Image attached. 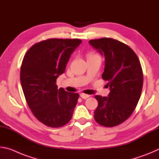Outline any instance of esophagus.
<instances>
[{
  "label": "esophagus",
  "mask_w": 159,
  "mask_h": 159,
  "mask_svg": "<svg viewBox=\"0 0 159 159\" xmlns=\"http://www.w3.org/2000/svg\"><path fill=\"white\" fill-rule=\"evenodd\" d=\"M80 98L83 99H87L88 98H89L90 97V95H87V94H84V93H80Z\"/></svg>",
  "instance_id": "obj_1"
}]
</instances>
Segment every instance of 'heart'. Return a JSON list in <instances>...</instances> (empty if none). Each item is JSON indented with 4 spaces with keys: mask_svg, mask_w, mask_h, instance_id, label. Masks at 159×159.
Instances as JSON below:
<instances>
[{
    "mask_svg": "<svg viewBox=\"0 0 159 159\" xmlns=\"http://www.w3.org/2000/svg\"><path fill=\"white\" fill-rule=\"evenodd\" d=\"M90 56H98V57H99V55H96V54H91V55H90Z\"/></svg>",
    "mask_w": 159,
    "mask_h": 159,
    "instance_id": "b5f03b06",
    "label": "heart"
}]
</instances>
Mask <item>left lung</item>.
<instances>
[{"mask_svg": "<svg viewBox=\"0 0 159 159\" xmlns=\"http://www.w3.org/2000/svg\"><path fill=\"white\" fill-rule=\"evenodd\" d=\"M104 57L102 78L107 80L108 97L95 96L98 106L94 112L99 125L114 127L130 116L138 103L143 85L140 62L134 51L123 43L110 38L89 41Z\"/></svg>", "mask_w": 159, "mask_h": 159, "instance_id": "obj_1", "label": "left lung"}]
</instances>
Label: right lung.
<instances>
[{
  "instance_id": "obj_1",
  "label": "right lung",
  "mask_w": 159,
  "mask_h": 159,
  "mask_svg": "<svg viewBox=\"0 0 159 159\" xmlns=\"http://www.w3.org/2000/svg\"><path fill=\"white\" fill-rule=\"evenodd\" d=\"M81 42L48 39L32 45L24 57L20 70L24 95L35 117L49 127H61L72 118L79 95L58 90L56 81Z\"/></svg>"
}]
</instances>
